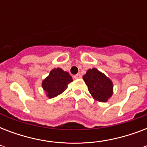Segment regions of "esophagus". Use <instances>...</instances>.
I'll return each mask as SVG.
<instances>
[{"mask_svg":"<svg viewBox=\"0 0 147 147\" xmlns=\"http://www.w3.org/2000/svg\"><path fill=\"white\" fill-rule=\"evenodd\" d=\"M82 78V76H81L80 74H77V75H75L74 76V78L75 79H78V78Z\"/></svg>","mask_w":147,"mask_h":147,"instance_id":"obj_1","label":"esophagus"}]
</instances>
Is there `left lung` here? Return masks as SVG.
Segmentation results:
<instances>
[{
    "label": "left lung",
    "instance_id": "1",
    "mask_svg": "<svg viewBox=\"0 0 147 147\" xmlns=\"http://www.w3.org/2000/svg\"><path fill=\"white\" fill-rule=\"evenodd\" d=\"M83 79L92 98L97 101L107 102L113 94V82L96 68L88 69Z\"/></svg>",
    "mask_w": 147,
    "mask_h": 147
}]
</instances>
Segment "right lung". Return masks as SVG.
<instances>
[{"label":"right lung","instance_id":"1","mask_svg":"<svg viewBox=\"0 0 147 147\" xmlns=\"http://www.w3.org/2000/svg\"><path fill=\"white\" fill-rule=\"evenodd\" d=\"M72 81L69 72L57 68L52 69L49 76L42 80V87L48 98H55L62 94Z\"/></svg>","mask_w":147,"mask_h":147}]
</instances>
